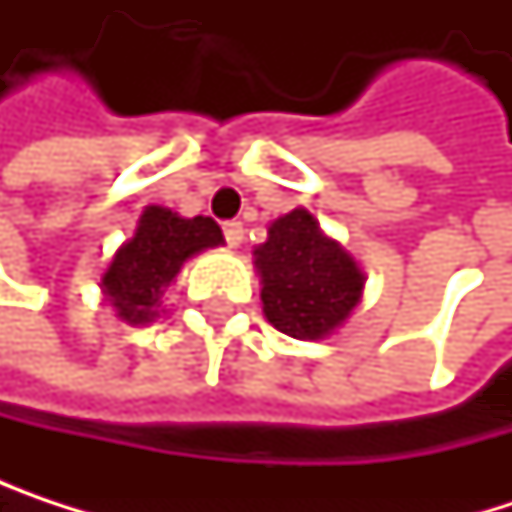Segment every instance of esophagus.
Wrapping results in <instances>:
<instances>
[{
	"mask_svg": "<svg viewBox=\"0 0 512 512\" xmlns=\"http://www.w3.org/2000/svg\"><path fill=\"white\" fill-rule=\"evenodd\" d=\"M222 231H225V240H228L231 249H240L243 246V225L240 222H225Z\"/></svg>",
	"mask_w": 512,
	"mask_h": 512,
	"instance_id": "obj_1",
	"label": "esophagus"
}]
</instances>
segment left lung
Masks as SVG:
<instances>
[{
    "label": "left lung",
    "mask_w": 512,
    "mask_h": 512,
    "mask_svg": "<svg viewBox=\"0 0 512 512\" xmlns=\"http://www.w3.org/2000/svg\"><path fill=\"white\" fill-rule=\"evenodd\" d=\"M252 255L266 320L296 341L335 335L364 296V269L305 207L278 216Z\"/></svg>",
    "instance_id": "obj_1"
}]
</instances>
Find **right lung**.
Masks as SVG:
<instances>
[{"instance_id":"1","label":"right lung","mask_w":512,"mask_h":512,"mask_svg":"<svg viewBox=\"0 0 512 512\" xmlns=\"http://www.w3.org/2000/svg\"><path fill=\"white\" fill-rule=\"evenodd\" d=\"M219 246H225V237L210 216L186 219L168 207L148 204L136 234L118 246L100 275L103 302L121 323L148 326L165 311V293L183 263Z\"/></svg>"}]
</instances>
